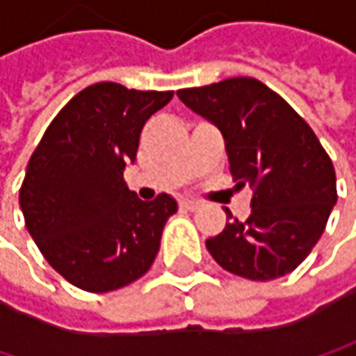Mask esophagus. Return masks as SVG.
I'll list each match as a JSON object with an SVG mask.
<instances>
[{"label":"esophagus","mask_w":356,"mask_h":356,"mask_svg":"<svg viewBox=\"0 0 356 356\" xmlns=\"http://www.w3.org/2000/svg\"><path fill=\"white\" fill-rule=\"evenodd\" d=\"M179 204H181V208H185V210H197V208H200V202H197V200H189V197H183Z\"/></svg>","instance_id":"obj_1"}]
</instances>
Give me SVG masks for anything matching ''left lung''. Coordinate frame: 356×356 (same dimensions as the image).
<instances>
[{
	"instance_id": "obj_1",
	"label": "left lung",
	"mask_w": 356,
	"mask_h": 356,
	"mask_svg": "<svg viewBox=\"0 0 356 356\" xmlns=\"http://www.w3.org/2000/svg\"><path fill=\"white\" fill-rule=\"evenodd\" d=\"M183 105L214 123L237 187H253L251 214L206 241L227 272L272 280L293 272L320 241L336 204V173L314 129L255 78L177 90Z\"/></svg>"
}]
</instances>
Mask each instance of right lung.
<instances>
[{
    "label": "right lung",
    "mask_w": 356,
    "mask_h": 356,
    "mask_svg": "<svg viewBox=\"0 0 356 356\" xmlns=\"http://www.w3.org/2000/svg\"><path fill=\"white\" fill-rule=\"evenodd\" d=\"M173 92L99 82L78 92L47 127L20 187L35 243L67 282L108 293L144 276L177 202H142L123 171L136 161L144 123Z\"/></svg>",
    "instance_id": "1"
}]
</instances>
